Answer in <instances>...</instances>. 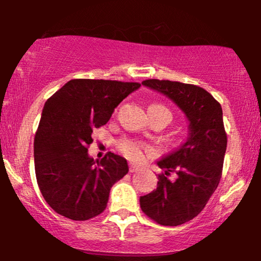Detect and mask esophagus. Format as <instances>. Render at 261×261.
Instances as JSON below:
<instances>
[{
    "label": "esophagus",
    "mask_w": 261,
    "mask_h": 261,
    "mask_svg": "<svg viewBox=\"0 0 261 261\" xmlns=\"http://www.w3.org/2000/svg\"><path fill=\"white\" fill-rule=\"evenodd\" d=\"M128 169H130V173H135V172H139V170L141 169V167L136 166V164L131 163L130 167H128Z\"/></svg>",
    "instance_id": "esophagus-1"
}]
</instances>
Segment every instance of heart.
<instances>
[{"instance_id": "b5f03b06", "label": "heart", "mask_w": 261, "mask_h": 261, "mask_svg": "<svg viewBox=\"0 0 261 261\" xmlns=\"http://www.w3.org/2000/svg\"><path fill=\"white\" fill-rule=\"evenodd\" d=\"M154 107H161V106H154ZM164 109H166V108H164ZM119 149H120L126 157L130 158V160L137 161V162L142 161L143 157H145V154L152 153V151H153L149 146L143 145V143L137 142V141H133V140L121 141V142L119 143Z\"/></svg>"}]
</instances>
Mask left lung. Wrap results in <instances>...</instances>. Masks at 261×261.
<instances>
[{
  "mask_svg": "<svg viewBox=\"0 0 261 261\" xmlns=\"http://www.w3.org/2000/svg\"><path fill=\"white\" fill-rule=\"evenodd\" d=\"M142 85L174 101L189 121L187 141L157 162L163 169L157 189L140 197L149 218L162 226H179L202 211L220 182L227 148L222 108L201 87L166 80Z\"/></svg>",
  "mask_w": 261,
  "mask_h": 261,
  "instance_id": "8db88e82",
  "label": "left lung"
}]
</instances>
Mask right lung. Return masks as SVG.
<instances>
[{
  "mask_svg": "<svg viewBox=\"0 0 261 261\" xmlns=\"http://www.w3.org/2000/svg\"><path fill=\"white\" fill-rule=\"evenodd\" d=\"M140 83L71 80L45 103L34 139L35 175L54 211L86 221L107 207L110 189L127 174L124 157L108 152L95 162L88 154L94 128L106 125L116 107Z\"/></svg>",
  "mask_w": 261,
  "mask_h": 261,
  "instance_id": "obj_1",
  "label": "right lung"
}]
</instances>
